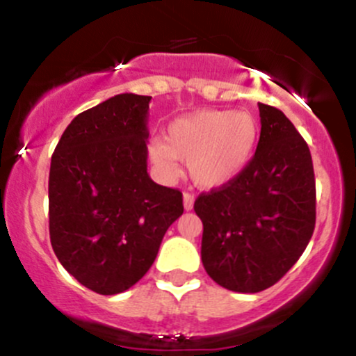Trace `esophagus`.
Returning <instances> with one entry per match:
<instances>
[{
  "label": "esophagus",
  "instance_id": "esophagus-1",
  "mask_svg": "<svg viewBox=\"0 0 356 356\" xmlns=\"http://www.w3.org/2000/svg\"><path fill=\"white\" fill-rule=\"evenodd\" d=\"M192 207H194V195L186 192V194H184V209L191 211Z\"/></svg>",
  "mask_w": 356,
  "mask_h": 356
}]
</instances>
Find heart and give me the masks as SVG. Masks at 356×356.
I'll return each mask as SVG.
<instances>
[{
    "instance_id": "b5f03b06",
    "label": "heart",
    "mask_w": 356,
    "mask_h": 356,
    "mask_svg": "<svg viewBox=\"0 0 356 356\" xmlns=\"http://www.w3.org/2000/svg\"><path fill=\"white\" fill-rule=\"evenodd\" d=\"M259 125L248 112L204 108L170 122L164 140L150 142L152 164L165 177L187 162L191 179L202 189H219L234 181L254 155Z\"/></svg>"
}]
</instances>
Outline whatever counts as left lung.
I'll return each instance as SVG.
<instances>
[{
	"label": "left lung",
	"instance_id": "obj_1",
	"mask_svg": "<svg viewBox=\"0 0 356 356\" xmlns=\"http://www.w3.org/2000/svg\"><path fill=\"white\" fill-rule=\"evenodd\" d=\"M257 107L254 157L234 181L194 202L204 226V268L236 293H259L277 283L303 254L316 220L308 144L281 110Z\"/></svg>",
	"mask_w": 356,
	"mask_h": 356
}]
</instances>
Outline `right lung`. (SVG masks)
<instances>
[{"label": "right lung", "mask_w": 356, "mask_h": 356, "mask_svg": "<svg viewBox=\"0 0 356 356\" xmlns=\"http://www.w3.org/2000/svg\"><path fill=\"white\" fill-rule=\"evenodd\" d=\"M152 97L120 93L85 110L51 155L48 209L53 251L99 295H118L149 271L184 212L177 189L147 174Z\"/></svg>", "instance_id": "obj_1"}]
</instances>
